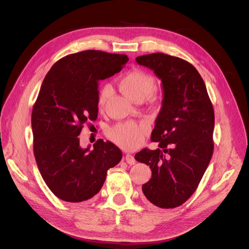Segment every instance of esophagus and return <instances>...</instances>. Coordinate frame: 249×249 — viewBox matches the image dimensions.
I'll list each match as a JSON object with an SVG mask.
<instances>
[{"label": "esophagus", "mask_w": 249, "mask_h": 249, "mask_svg": "<svg viewBox=\"0 0 249 249\" xmlns=\"http://www.w3.org/2000/svg\"><path fill=\"white\" fill-rule=\"evenodd\" d=\"M125 161H126L127 164H130V165H133V164H135V162H136V160H135L134 156L129 155V154L125 155Z\"/></svg>", "instance_id": "34e87169"}]
</instances>
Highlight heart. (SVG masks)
Returning a JSON list of instances; mask_svg holds the SVG:
<instances>
[{"mask_svg": "<svg viewBox=\"0 0 249 249\" xmlns=\"http://www.w3.org/2000/svg\"><path fill=\"white\" fill-rule=\"evenodd\" d=\"M119 88L122 91L135 102H141L144 99L153 100L155 97L154 90L156 81L152 74L139 70L132 69L124 72L119 79ZM110 94V88L105 85L101 88L97 95V108L102 109ZM148 132L145 124H139L134 122H126L118 124L109 131V138L124 149H133L137 147L144 139Z\"/></svg>", "mask_w": 249, "mask_h": 249, "instance_id": "heart-1", "label": "heart"}]
</instances>
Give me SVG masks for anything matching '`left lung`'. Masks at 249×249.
<instances>
[{
    "mask_svg": "<svg viewBox=\"0 0 249 249\" xmlns=\"http://www.w3.org/2000/svg\"><path fill=\"white\" fill-rule=\"evenodd\" d=\"M163 83V106L150 140L159 148L135 155L152 170L143 194L158 208L183 205L197 189L214 150V109L197 70L184 59L163 53L136 58Z\"/></svg>",
    "mask_w": 249,
    "mask_h": 249,
    "instance_id": "8db88e82",
    "label": "left lung"
}]
</instances>
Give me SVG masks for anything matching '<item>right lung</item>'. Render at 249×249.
<instances>
[{"label": "right lung", "instance_id": "1", "mask_svg": "<svg viewBox=\"0 0 249 249\" xmlns=\"http://www.w3.org/2000/svg\"><path fill=\"white\" fill-rule=\"evenodd\" d=\"M129 58L124 54L86 50L67 55L52 66L32 110L33 152L50 190L67 202H82L101 190L109 168L123 153L99 139L93 149L80 146L84 124L95 120L97 81L120 71Z\"/></svg>", "mask_w": 249, "mask_h": 249}]
</instances>
